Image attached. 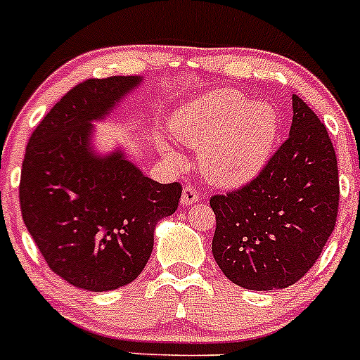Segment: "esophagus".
<instances>
[{
    "label": "esophagus",
    "mask_w": 360,
    "mask_h": 360,
    "mask_svg": "<svg viewBox=\"0 0 360 360\" xmlns=\"http://www.w3.org/2000/svg\"><path fill=\"white\" fill-rule=\"evenodd\" d=\"M200 198V193L195 186H186L184 187V193H182V205L184 207H189L193 203L198 202Z\"/></svg>",
    "instance_id": "esophagus-1"
}]
</instances>
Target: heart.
Segmentation results:
<instances>
[{"instance_id": "heart-1", "label": "heart", "mask_w": 360, "mask_h": 360, "mask_svg": "<svg viewBox=\"0 0 360 360\" xmlns=\"http://www.w3.org/2000/svg\"><path fill=\"white\" fill-rule=\"evenodd\" d=\"M171 135L200 153V167L209 182L236 187L256 176L278 136V115L265 101L249 103L236 90L202 94L178 108ZM167 157L173 153L160 144Z\"/></svg>"}]
</instances>
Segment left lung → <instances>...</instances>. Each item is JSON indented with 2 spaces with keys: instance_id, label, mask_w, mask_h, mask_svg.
Listing matches in <instances>:
<instances>
[{
  "instance_id": "left-lung-1",
  "label": "left lung",
  "mask_w": 360,
  "mask_h": 360,
  "mask_svg": "<svg viewBox=\"0 0 360 360\" xmlns=\"http://www.w3.org/2000/svg\"><path fill=\"white\" fill-rule=\"evenodd\" d=\"M288 139L241 189L211 198L212 256L234 285L279 290L314 266L333 232L339 169L328 131L292 95Z\"/></svg>"
}]
</instances>
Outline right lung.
I'll use <instances>...</instances> for the list:
<instances>
[{"label":"right lung","mask_w":360,"mask_h":360,"mask_svg":"<svg viewBox=\"0 0 360 360\" xmlns=\"http://www.w3.org/2000/svg\"><path fill=\"white\" fill-rule=\"evenodd\" d=\"M144 79H88L46 113L25 153L19 203L52 272L73 287L108 292L139 278L162 218L182 196L178 182L146 176L124 151L95 153L94 124Z\"/></svg>","instance_id":"add662e5"}]
</instances>
